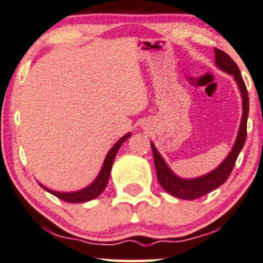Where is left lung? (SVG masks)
<instances>
[{
  "instance_id": "1",
  "label": "left lung",
  "mask_w": 263,
  "mask_h": 263,
  "mask_svg": "<svg viewBox=\"0 0 263 263\" xmlns=\"http://www.w3.org/2000/svg\"><path fill=\"white\" fill-rule=\"evenodd\" d=\"M215 63L217 65V68H220L222 71L227 72L229 75H233L235 82H237L239 87V91H240L242 101V115L237 139H235L233 148L229 152V154L226 156L224 160L215 170L210 171L209 174L204 176L195 178H183L176 175L168 167V165L166 164L164 158L158 152V149L155 148L154 143L151 142L158 182L168 194L174 195L176 198L183 199V200H194V199L200 198L202 195L208 194V193L212 192L214 189L223 184L227 181L229 175H231L232 170H233L239 153H240L245 144V141H247L249 97L247 86H245L244 80L241 78L240 70H239L238 65L235 64L233 59L229 57L227 53L220 51L217 48H215Z\"/></svg>"
}]
</instances>
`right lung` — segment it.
Listing matches in <instances>:
<instances>
[{
    "label": "right lung",
    "mask_w": 263,
    "mask_h": 263,
    "mask_svg": "<svg viewBox=\"0 0 263 263\" xmlns=\"http://www.w3.org/2000/svg\"><path fill=\"white\" fill-rule=\"evenodd\" d=\"M128 137H131V134H129V132L128 134H126L125 136H122V137L119 139L114 145H112V148L108 152L107 156H105L104 162H103V166L101 171H99L98 176L95 178V181H93L91 184L87 185V187L75 192H57L45 187V185H42L40 182L39 184L41 185L45 191H47L48 193H51V194L54 195V197L62 199V200H64L66 202H75L76 204V202H86V201L92 200V199H96L103 191H104L105 187H107L116 153H118L119 149H120L122 143H124Z\"/></svg>",
    "instance_id": "1"
}]
</instances>
